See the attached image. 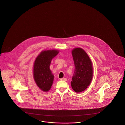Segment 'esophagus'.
Returning a JSON list of instances; mask_svg holds the SVG:
<instances>
[{
  "label": "esophagus",
  "mask_w": 125,
  "mask_h": 125,
  "mask_svg": "<svg viewBox=\"0 0 125 125\" xmlns=\"http://www.w3.org/2000/svg\"><path fill=\"white\" fill-rule=\"evenodd\" d=\"M60 81H67V79L66 78H61L60 79Z\"/></svg>",
  "instance_id": "34e87169"
}]
</instances>
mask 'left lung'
Listing matches in <instances>:
<instances>
[{"instance_id":"1","label":"left lung","mask_w":125,"mask_h":125,"mask_svg":"<svg viewBox=\"0 0 125 125\" xmlns=\"http://www.w3.org/2000/svg\"><path fill=\"white\" fill-rule=\"evenodd\" d=\"M75 70L71 82L72 88L76 93L87 89L91 83L93 75L92 63L89 55L81 48L72 51Z\"/></svg>"}]
</instances>
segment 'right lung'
I'll return each instance as SVG.
<instances>
[{
	"mask_svg": "<svg viewBox=\"0 0 125 125\" xmlns=\"http://www.w3.org/2000/svg\"><path fill=\"white\" fill-rule=\"evenodd\" d=\"M59 53L58 50H44L36 58L33 65V77L37 87L44 92L50 90L53 83L54 75L50 65Z\"/></svg>",
	"mask_w": 125,
	"mask_h": 125,
	"instance_id": "1",
	"label": "right lung"
}]
</instances>
